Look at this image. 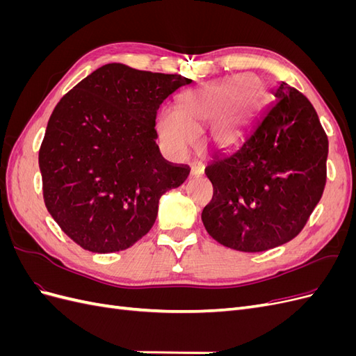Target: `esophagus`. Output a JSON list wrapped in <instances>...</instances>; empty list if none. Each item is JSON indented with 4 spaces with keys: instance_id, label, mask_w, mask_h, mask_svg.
<instances>
[{
    "instance_id": "34e87169",
    "label": "esophagus",
    "mask_w": 356,
    "mask_h": 356,
    "mask_svg": "<svg viewBox=\"0 0 356 356\" xmlns=\"http://www.w3.org/2000/svg\"><path fill=\"white\" fill-rule=\"evenodd\" d=\"M203 172H204L203 163H202V161H196V163L191 166L190 175H191V177H200V175H203Z\"/></svg>"
}]
</instances>
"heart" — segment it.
Returning <instances> with one entry per match:
<instances>
[{
  "label": "heart",
  "mask_w": 356,
  "mask_h": 356,
  "mask_svg": "<svg viewBox=\"0 0 356 356\" xmlns=\"http://www.w3.org/2000/svg\"><path fill=\"white\" fill-rule=\"evenodd\" d=\"M264 88L251 74H236L217 83L182 93L178 108H163L157 115L161 145L175 159L184 157L211 122V143L221 149L238 144L248 122L261 105Z\"/></svg>",
  "instance_id": "heart-1"
}]
</instances>
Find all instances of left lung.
Listing matches in <instances>:
<instances>
[{
    "label": "left lung",
    "mask_w": 356,
    "mask_h": 356,
    "mask_svg": "<svg viewBox=\"0 0 356 356\" xmlns=\"http://www.w3.org/2000/svg\"><path fill=\"white\" fill-rule=\"evenodd\" d=\"M243 141L204 169L213 186L204 229L218 243L261 252L294 239L324 193L328 138L314 105L285 81Z\"/></svg>",
    "instance_id": "left-lung-1"
}]
</instances>
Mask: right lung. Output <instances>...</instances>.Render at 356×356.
<instances>
[{"mask_svg":"<svg viewBox=\"0 0 356 356\" xmlns=\"http://www.w3.org/2000/svg\"><path fill=\"white\" fill-rule=\"evenodd\" d=\"M190 83L106 63L55 106L38 153L42 197L83 250H127L153 227L160 197L187 179V165L160 154L154 126L161 102Z\"/></svg>","mask_w":356,"mask_h":356,"instance_id":"add662e5","label":"right lung"}]
</instances>
